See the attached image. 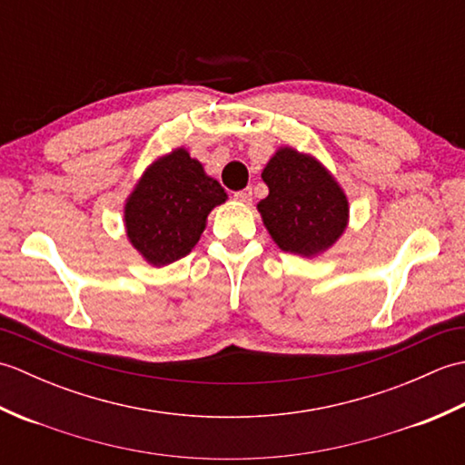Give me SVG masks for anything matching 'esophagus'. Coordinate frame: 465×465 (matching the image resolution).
<instances>
[{
	"label": "esophagus",
	"mask_w": 465,
	"mask_h": 465,
	"mask_svg": "<svg viewBox=\"0 0 465 465\" xmlns=\"http://www.w3.org/2000/svg\"><path fill=\"white\" fill-rule=\"evenodd\" d=\"M233 200L240 202V203H245V205L252 203V190H250V187H245V190L235 192L233 193Z\"/></svg>",
	"instance_id": "obj_1"
}]
</instances>
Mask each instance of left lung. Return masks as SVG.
Returning a JSON list of instances; mask_svg holds the SVG:
<instances>
[{
	"instance_id": "left-lung-1",
	"label": "left lung",
	"mask_w": 465,
	"mask_h": 465,
	"mask_svg": "<svg viewBox=\"0 0 465 465\" xmlns=\"http://www.w3.org/2000/svg\"><path fill=\"white\" fill-rule=\"evenodd\" d=\"M262 177L270 193L258 210L283 252L312 258L338 242L348 225V197L318 160L282 147Z\"/></svg>"
}]
</instances>
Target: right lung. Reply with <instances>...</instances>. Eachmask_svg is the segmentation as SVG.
<instances>
[{"instance_id":"right-lung-1","label":"right lung","mask_w":465,"mask_h":465,"mask_svg":"<svg viewBox=\"0 0 465 465\" xmlns=\"http://www.w3.org/2000/svg\"><path fill=\"white\" fill-rule=\"evenodd\" d=\"M225 200L223 187L180 147L147 167L127 197V238L152 265L177 262L200 242L207 213Z\"/></svg>"}]
</instances>
